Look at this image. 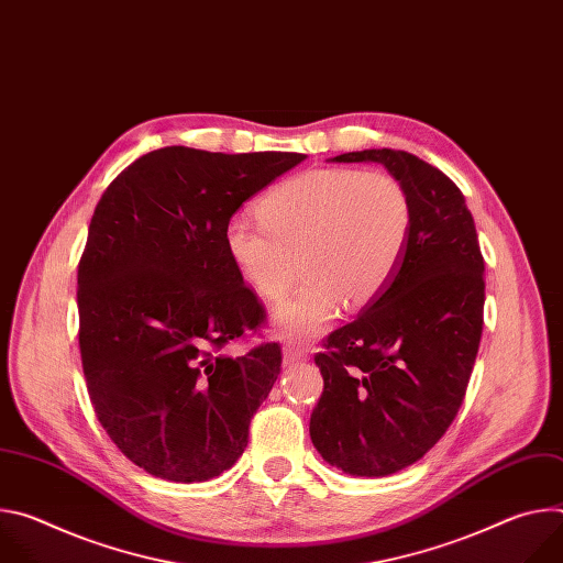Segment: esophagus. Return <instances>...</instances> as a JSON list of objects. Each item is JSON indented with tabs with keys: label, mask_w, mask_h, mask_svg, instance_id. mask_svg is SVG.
<instances>
[{
	"label": "esophagus",
	"mask_w": 563,
	"mask_h": 563,
	"mask_svg": "<svg viewBox=\"0 0 563 563\" xmlns=\"http://www.w3.org/2000/svg\"><path fill=\"white\" fill-rule=\"evenodd\" d=\"M300 361H305V354H302L298 347H291V345L283 347V365L291 367V365H296V363H300Z\"/></svg>",
	"instance_id": "34e87169"
}]
</instances>
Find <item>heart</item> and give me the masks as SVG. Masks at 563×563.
<instances>
[{"mask_svg":"<svg viewBox=\"0 0 563 563\" xmlns=\"http://www.w3.org/2000/svg\"><path fill=\"white\" fill-rule=\"evenodd\" d=\"M261 222L231 218L224 254L258 298L280 300L300 272L298 291L276 307L274 330L309 341L341 305L363 307L391 280L404 258L412 205L385 172L311 169L283 180L256 205ZM299 263H295V258Z\"/></svg>","mask_w":563,"mask_h":563,"instance_id":"b5f03b06","label":"heart"}]
</instances>
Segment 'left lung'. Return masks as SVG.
Instances as JSON below:
<instances>
[{
    "label": "left lung",
    "instance_id": "1",
    "mask_svg": "<svg viewBox=\"0 0 563 563\" xmlns=\"http://www.w3.org/2000/svg\"><path fill=\"white\" fill-rule=\"evenodd\" d=\"M332 163H378L410 196L408 245L387 287L313 356L323 394L313 448L354 476L419 461L454 421L484 332V256L459 187L408 151L365 148Z\"/></svg>",
    "mask_w": 563,
    "mask_h": 563
}]
</instances>
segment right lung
Wrapping results in <instances>:
<instances>
[{
  "mask_svg": "<svg viewBox=\"0 0 563 563\" xmlns=\"http://www.w3.org/2000/svg\"><path fill=\"white\" fill-rule=\"evenodd\" d=\"M302 153L165 146L102 194L77 267L79 354L96 415L144 472L198 484L245 452L280 374V347L224 345L265 309L231 267L222 229Z\"/></svg>",
  "mask_w": 563,
  "mask_h": 563,
  "instance_id": "right-lung-1",
  "label": "right lung"
}]
</instances>
